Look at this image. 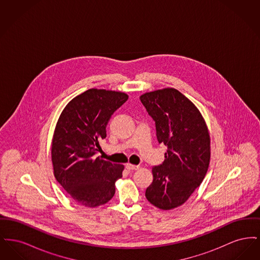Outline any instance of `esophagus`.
<instances>
[{
    "instance_id": "esophagus-1",
    "label": "esophagus",
    "mask_w": 260,
    "mask_h": 260,
    "mask_svg": "<svg viewBox=\"0 0 260 260\" xmlns=\"http://www.w3.org/2000/svg\"><path fill=\"white\" fill-rule=\"evenodd\" d=\"M125 169L127 171H137L139 169V166H136V165H132V164H126L125 165Z\"/></svg>"
}]
</instances>
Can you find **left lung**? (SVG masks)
<instances>
[{
    "instance_id": "8db88e82",
    "label": "left lung",
    "mask_w": 260,
    "mask_h": 260,
    "mask_svg": "<svg viewBox=\"0 0 260 260\" xmlns=\"http://www.w3.org/2000/svg\"><path fill=\"white\" fill-rule=\"evenodd\" d=\"M140 101L155 122L158 142L168 147L165 161L152 168L145 196L155 207L172 210L185 203L208 172V127L197 107L175 88L144 93Z\"/></svg>"
}]
</instances>
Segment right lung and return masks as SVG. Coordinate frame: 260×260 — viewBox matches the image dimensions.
I'll use <instances>...</instances> for the list:
<instances>
[{
  "instance_id": "right-lung-1",
  "label": "right lung",
  "mask_w": 260,
  "mask_h": 260,
  "mask_svg": "<svg viewBox=\"0 0 260 260\" xmlns=\"http://www.w3.org/2000/svg\"><path fill=\"white\" fill-rule=\"evenodd\" d=\"M127 99L124 92L90 88L72 99L58 119L51 146L54 176L83 206L93 208L109 202L115 182L122 177L123 165L95 156L112 115Z\"/></svg>"
}]
</instances>
